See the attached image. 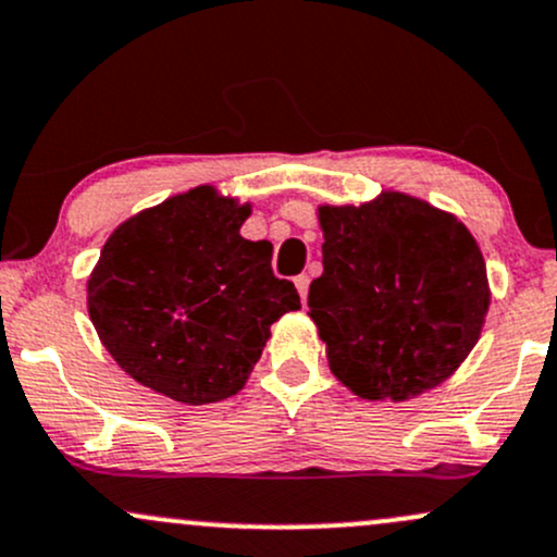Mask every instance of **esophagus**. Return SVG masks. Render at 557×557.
Wrapping results in <instances>:
<instances>
[{
	"label": "esophagus",
	"mask_w": 557,
	"mask_h": 557,
	"mask_svg": "<svg viewBox=\"0 0 557 557\" xmlns=\"http://www.w3.org/2000/svg\"><path fill=\"white\" fill-rule=\"evenodd\" d=\"M293 283H296V290H298V296H301V301L307 304V296H309V277H307V274H298Z\"/></svg>",
	"instance_id": "obj_1"
}]
</instances>
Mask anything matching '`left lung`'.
Here are the masks:
<instances>
[{
  "mask_svg": "<svg viewBox=\"0 0 557 557\" xmlns=\"http://www.w3.org/2000/svg\"><path fill=\"white\" fill-rule=\"evenodd\" d=\"M322 274L309 317L333 375L370 401H407L466 362L488 311L486 264L468 227L405 193L320 206Z\"/></svg>",
  "mask_w": 557,
  "mask_h": 557,
  "instance_id": "1",
  "label": "left lung"
}]
</instances>
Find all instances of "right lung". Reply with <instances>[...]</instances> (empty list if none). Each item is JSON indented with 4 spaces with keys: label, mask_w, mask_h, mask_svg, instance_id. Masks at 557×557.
I'll return each instance as SVG.
<instances>
[{
    "label": "right lung",
    "mask_w": 557,
    "mask_h": 557,
    "mask_svg": "<svg viewBox=\"0 0 557 557\" xmlns=\"http://www.w3.org/2000/svg\"><path fill=\"white\" fill-rule=\"evenodd\" d=\"M250 203L200 185L113 230L87 283L91 325L119 368L182 405L246 386L269 327L301 307L272 243L246 240Z\"/></svg>",
    "instance_id": "obj_1"
}]
</instances>
